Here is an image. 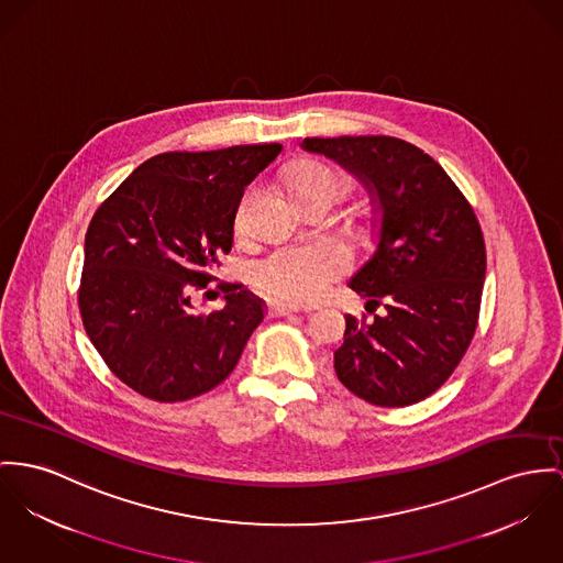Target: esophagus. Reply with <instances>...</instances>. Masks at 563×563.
I'll use <instances>...</instances> for the list:
<instances>
[{"instance_id": "1", "label": "esophagus", "mask_w": 563, "mask_h": 563, "mask_svg": "<svg viewBox=\"0 0 563 563\" xmlns=\"http://www.w3.org/2000/svg\"><path fill=\"white\" fill-rule=\"evenodd\" d=\"M302 308L296 303L278 302V300H269L267 302V314L269 317H287L294 312H300Z\"/></svg>"}]
</instances>
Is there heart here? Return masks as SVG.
<instances>
[{
	"instance_id": "heart-1",
	"label": "heart",
	"mask_w": 563,
	"mask_h": 563,
	"mask_svg": "<svg viewBox=\"0 0 563 563\" xmlns=\"http://www.w3.org/2000/svg\"><path fill=\"white\" fill-rule=\"evenodd\" d=\"M291 192L302 199L310 192L325 190L334 197L351 188L345 175L325 163L303 161L287 177ZM249 201L244 195L238 203L233 227L244 233L249 227ZM353 265L349 246L334 238H310L278 244L251 265V280L263 294L287 302H314Z\"/></svg>"
}]
</instances>
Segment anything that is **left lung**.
<instances>
[{"instance_id": "8db88e82", "label": "left lung", "mask_w": 563, "mask_h": 563, "mask_svg": "<svg viewBox=\"0 0 563 563\" xmlns=\"http://www.w3.org/2000/svg\"><path fill=\"white\" fill-rule=\"evenodd\" d=\"M375 192L379 246L353 278L373 319L345 314L334 371L379 407H407L441 388L476 332L486 246L476 212L452 177L413 143L386 134L308 136Z\"/></svg>"}]
</instances>
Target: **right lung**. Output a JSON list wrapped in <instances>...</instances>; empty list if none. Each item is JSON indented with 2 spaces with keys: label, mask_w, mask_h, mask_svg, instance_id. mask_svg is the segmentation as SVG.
Here are the masks:
<instances>
[{
  "label": "right lung",
  "mask_w": 563,
  "mask_h": 563,
  "mask_svg": "<svg viewBox=\"0 0 563 563\" xmlns=\"http://www.w3.org/2000/svg\"><path fill=\"white\" fill-rule=\"evenodd\" d=\"M280 143L152 156L100 203L86 233L79 310L109 371L136 394L177 402L222 384L263 321L240 285H218L227 306L192 310L233 244L244 188Z\"/></svg>",
  "instance_id": "obj_1"
}]
</instances>
